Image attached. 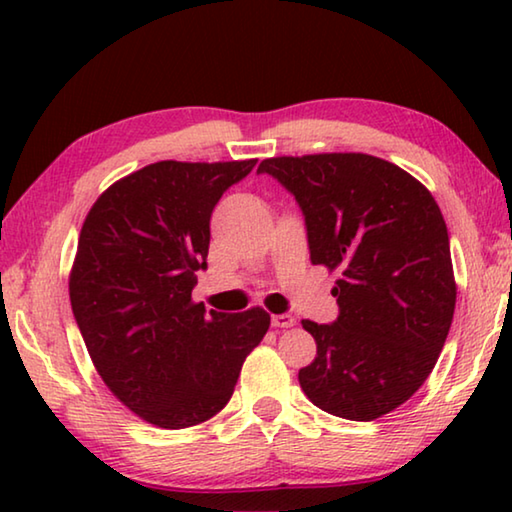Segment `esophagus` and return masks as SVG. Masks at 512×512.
<instances>
[{
    "mask_svg": "<svg viewBox=\"0 0 512 512\" xmlns=\"http://www.w3.org/2000/svg\"><path fill=\"white\" fill-rule=\"evenodd\" d=\"M271 323H273V327H293L296 325V318L289 314H273Z\"/></svg>",
    "mask_w": 512,
    "mask_h": 512,
    "instance_id": "esophagus-1",
    "label": "esophagus"
}]
</instances>
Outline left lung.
I'll use <instances>...</instances> for the list:
<instances>
[{
  "label": "left lung",
  "instance_id": "left-lung-1",
  "mask_svg": "<svg viewBox=\"0 0 512 512\" xmlns=\"http://www.w3.org/2000/svg\"><path fill=\"white\" fill-rule=\"evenodd\" d=\"M257 171L296 196L311 264L339 273L336 323L302 320L316 341V359L298 372L302 391L345 420L395 411L431 375L454 318V266L436 198L368 153L280 155Z\"/></svg>",
  "mask_w": 512,
  "mask_h": 512
}]
</instances>
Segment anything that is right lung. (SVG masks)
Here are the masks:
<instances>
[{
	"instance_id": "1",
	"label": "right lung",
	"mask_w": 512,
	"mask_h": 512,
	"mask_svg": "<svg viewBox=\"0 0 512 512\" xmlns=\"http://www.w3.org/2000/svg\"><path fill=\"white\" fill-rule=\"evenodd\" d=\"M255 162H153L112 183L83 221L69 273L76 325L110 393L160 429L219 413L271 325L262 307L205 314L192 300L214 205Z\"/></svg>"
}]
</instances>
